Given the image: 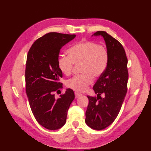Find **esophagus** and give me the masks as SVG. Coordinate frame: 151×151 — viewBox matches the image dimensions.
<instances>
[{"mask_svg": "<svg viewBox=\"0 0 151 151\" xmlns=\"http://www.w3.org/2000/svg\"><path fill=\"white\" fill-rule=\"evenodd\" d=\"M75 97L76 98H78L79 97H81V96L82 95V94L81 93H78V92H75Z\"/></svg>", "mask_w": 151, "mask_h": 151, "instance_id": "34e87169", "label": "esophagus"}]
</instances>
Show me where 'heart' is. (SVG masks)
I'll return each instance as SVG.
<instances>
[{"label":"heart","mask_w":151,"mask_h":151,"mask_svg":"<svg viewBox=\"0 0 151 151\" xmlns=\"http://www.w3.org/2000/svg\"><path fill=\"white\" fill-rule=\"evenodd\" d=\"M68 56H60L58 58V67L67 76L72 73L74 65H81L83 73L76 75L67 82L69 88L77 91H84L105 71L109 61L108 51L104 45L92 41H81L67 51Z\"/></svg>","instance_id":"obj_1"}]
</instances>
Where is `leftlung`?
Masks as SVG:
<instances>
[{
	"label": "left lung",
	"mask_w": 151,
	"mask_h": 151,
	"mask_svg": "<svg viewBox=\"0 0 151 151\" xmlns=\"http://www.w3.org/2000/svg\"><path fill=\"white\" fill-rule=\"evenodd\" d=\"M93 36L104 38L109 61L105 71L93 88L97 97L88 96L89 104L85 121L91 129L101 130L110 126L116 119L126 96L129 78L128 60L123 45L106 32L97 31ZM102 94L103 98L100 96Z\"/></svg>",
	"instance_id": "1"
}]
</instances>
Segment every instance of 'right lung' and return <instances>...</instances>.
Here are the masks:
<instances>
[{
  "instance_id": "1",
  "label": "right lung",
  "mask_w": 151,
  "mask_h": 151,
  "mask_svg": "<svg viewBox=\"0 0 151 151\" xmlns=\"http://www.w3.org/2000/svg\"><path fill=\"white\" fill-rule=\"evenodd\" d=\"M75 34L50 32L32 44L27 58L26 92L34 117L41 126L54 130L66 123L67 111L75 99L71 89L56 99L54 93L62 88V73L58 67L60 49Z\"/></svg>"
}]
</instances>
